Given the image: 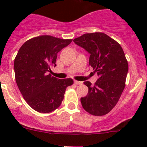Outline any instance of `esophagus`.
Returning <instances> with one entry per match:
<instances>
[{"label":"esophagus","mask_w":147,"mask_h":147,"mask_svg":"<svg viewBox=\"0 0 147 147\" xmlns=\"http://www.w3.org/2000/svg\"><path fill=\"white\" fill-rule=\"evenodd\" d=\"M74 84L75 85H82V82H79V81H76V80H75Z\"/></svg>","instance_id":"obj_1"}]
</instances>
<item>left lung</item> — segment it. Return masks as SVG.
Here are the masks:
<instances>
[{
    "label": "left lung",
    "mask_w": 147,
    "mask_h": 147,
    "mask_svg": "<svg viewBox=\"0 0 147 147\" xmlns=\"http://www.w3.org/2000/svg\"><path fill=\"white\" fill-rule=\"evenodd\" d=\"M90 54L89 65L98 76L94 85L84 82L88 93L81 98L85 111L93 115H105L119 102L125 88L128 62L121 46L102 32L88 33L74 40Z\"/></svg>",
    "instance_id": "1"
}]
</instances>
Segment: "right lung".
Here are the masks:
<instances>
[{
	"label": "right lung",
	"mask_w": 147,
	"mask_h": 147,
	"mask_svg": "<svg viewBox=\"0 0 147 147\" xmlns=\"http://www.w3.org/2000/svg\"><path fill=\"white\" fill-rule=\"evenodd\" d=\"M72 42L41 35L27 40L18 51L14 62L15 80L22 96L30 107L42 113L52 112L60 106L71 78L59 80L49 72L56 66L57 53Z\"/></svg>",
	"instance_id": "obj_1"
}]
</instances>
